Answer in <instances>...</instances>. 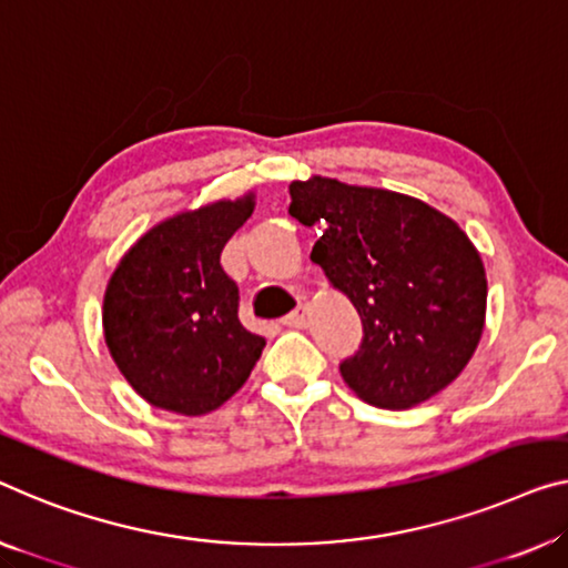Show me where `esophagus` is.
<instances>
[{
  "label": "esophagus",
  "instance_id": "esophagus-1",
  "mask_svg": "<svg viewBox=\"0 0 568 568\" xmlns=\"http://www.w3.org/2000/svg\"><path fill=\"white\" fill-rule=\"evenodd\" d=\"M283 324L291 326V328H306V324H308V306H306V303H298V308L287 313V316L283 318Z\"/></svg>",
  "mask_w": 568,
  "mask_h": 568
}]
</instances>
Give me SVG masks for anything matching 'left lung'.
<instances>
[{
	"instance_id": "1",
	"label": "left lung",
	"mask_w": 568,
	"mask_h": 568,
	"mask_svg": "<svg viewBox=\"0 0 568 568\" xmlns=\"http://www.w3.org/2000/svg\"><path fill=\"white\" fill-rule=\"evenodd\" d=\"M291 216L324 234L311 260L354 303L365 336L338 365L377 408H413L467 367L487 311L485 265L454 219L405 193L313 175L291 183Z\"/></svg>"
}]
</instances>
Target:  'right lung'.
Wrapping results in <instances>:
<instances>
[{
  "label": "right lung",
  "instance_id": "add662e5",
  "mask_svg": "<svg viewBox=\"0 0 568 568\" xmlns=\"http://www.w3.org/2000/svg\"><path fill=\"white\" fill-rule=\"evenodd\" d=\"M255 211V193L183 211L126 250L104 293L114 365L155 408L203 416L247 383L265 338L240 324V291L222 250Z\"/></svg>",
  "mask_w": 568,
  "mask_h": 568
}]
</instances>
